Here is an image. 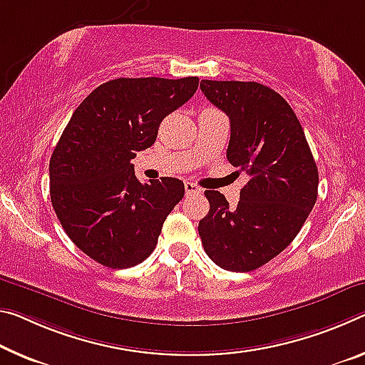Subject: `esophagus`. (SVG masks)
<instances>
[{"mask_svg": "<svg viewBox=\"0 0 365 365\" xmlns=\"http://www.w3.org/2000/svg\"><path fill=\"white\" fill-rule=\"evenodd\" d=\"M185 193H187V195H201V193H203V190H201L200 187H196L195 183L187 182V183H185Z\"/></svg>", "mask_w": 365, "mask_h": 365, "instance_id": "obj_1", "label": "esophagus"}]
</instances>
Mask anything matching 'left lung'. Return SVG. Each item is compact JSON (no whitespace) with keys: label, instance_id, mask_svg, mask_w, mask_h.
<instances>
[{"label":"left lung","instance_id":"obj_1","mask_svg":"<svg viewBox=\"0 0 365 365\" xmlns=\"http://www.w3.org/2000/svg\"><path fill=\"white\" fill-rule=\"evenodd\" d=\"M200 88L229 117L227 159L250 180L235 207L206 190L210 212L198 232L214 263L247 273L296 239L317 201L318 169L296 113L268 86L203 79Z\"/></svg>","mask_w":365,"mask_h":365}]
</instances>
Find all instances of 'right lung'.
Segmentation results:
<instances>
[{
    "label": "right lung",
    "mask_w": 365,
    "mask_h": 365,
    "mask_svg": "<svg viewBox=\"0 0 365 365\" xmlns=\"http://www.w3.org/2000/svg\"><path fill=\"white\" fill-rule=\"evenodd\" d=\"M198 83L195 76L118 78L74 110L50 159V198L69 239L94 262L130 268L158 245L183 182L141 183L131 159L153 146L160 121L190 101Z\"/></svg>",
    "instance_id": "right-lung-1"
}]
</instances>
